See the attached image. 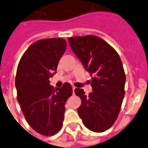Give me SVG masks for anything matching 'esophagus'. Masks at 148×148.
Here are the masks:
<instances>
[{
    "mask_svg": "<svg viewBox=\"0 0 148 148\" xmlns=\"http://www.w3.org/2000/svg\"><path fill=\"white\" fill-rule=\"evenodd\" d=\"M72 89H73V93H74V90L76 89V88L74 86H72Z\"/></svg>",
    "mask_w": 148,
    "mask_h": 148,
    "instance_id": "34e87169",
    "label": "esophagus"
}]
</instances>
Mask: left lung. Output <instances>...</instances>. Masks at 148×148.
Returning <instances> with one entry per match:
<instances>
[{
	"label": "left lung",
	"instance_id": "8db88e82",
	"mask_svg": "<svg viewBox=\"0 0 148 148\" xmlns=\"http://www.w3.org/2000/svg\"><path fill=\"white\" fill-rule=\"evenodd\" d=\"M70 47L85 69L93 75V92L86 96L74 90L82 104L77 110L86 128L103 132L115 122L125 95V75L121 58L108 43L96 36L69 38Z\"/></svg>",
	"mask_w": 148,
	"mask_h": 148
}]
</instances>
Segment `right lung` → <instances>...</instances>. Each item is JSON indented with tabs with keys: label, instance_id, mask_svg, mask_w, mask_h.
I'll use <instances>...</instances> for the list:
<instances>
[{
	"label": "right lung",
	"instance_id": "obj_1",
	"mask_svg": "<svg viewBox=\"0 0 148 148\" xmlns=\"http://www.w3.org/2000/svg\"><path fill=\"white\" fill-rule=\"evenodd\" d=\"M66 49V41L63 38L36 41L23 54L16 70L15 86L23 114L34 130L45 136L60 131L65 103L72 95L69 82L54 88L49 80L56 74Z\"/></svg>",
	"mask_w": 148,
	"mask_h": 148
}]
</instances>
